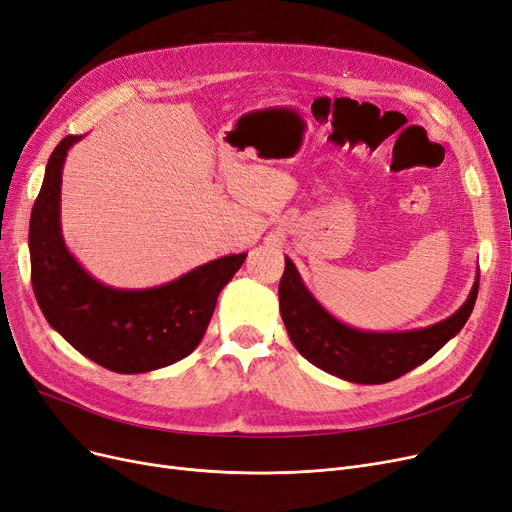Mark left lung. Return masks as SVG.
<instances>
[{"instance_id":"left-lung-1","label":"left lung","mask_w":512,"mask_h":512,"mask_svg":"<svg viewBox=\"0 0 512 512\" xmlns=\"http://www.w3.org/2000/svg\"><path fill=\"white\" fill-rule=\"evenodd\" d=\"M284 263L278 299L288 337L307 362L328 374L339 376V379L360 385L395 381L433 358L469 320L479 291L477 278L469 299L456 314L429 328L406 332H366L332 318L307 291L295 263L288 257Z\"/></svg>"}]
</instances>
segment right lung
Returning a JSON list of instances; mask_svg holds the SVG:
<instances>
[{"instance_id":"add662e5","label":"right lung","mask_w":512,"mask_h":512,"mask_svg":"<svg viewBox=\"0 0 512 512\" xmlns=\"http://www.w3.org/2000/svg\"><path fill=\"white\" fill-rule=\"evenodd\" d=\"M52 152L31 211L29 251L35 299L50 326L92 362L121 374L150 372L180 362L201 343L217 295L247 253L209 261L154 288H113L87 274L60 230V184L69 148Z\"/></svg>"}]
</instances>
